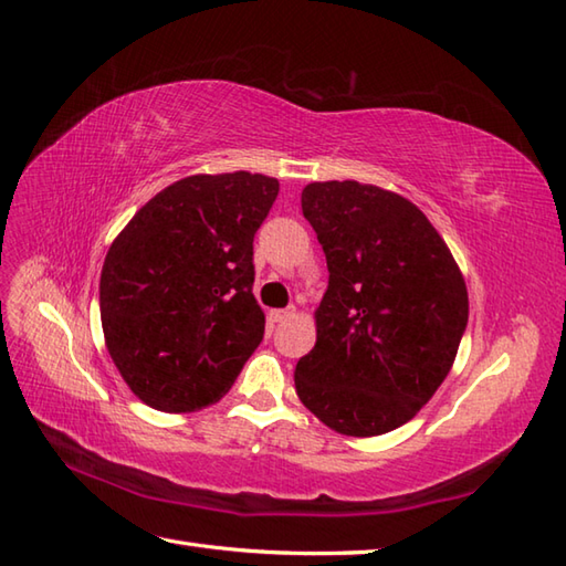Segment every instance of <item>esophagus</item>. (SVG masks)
Listing matches in <instances>:
<instances>
[{
  "label": "esophagus",
  "mask_w": 566,
  "mask_h": 566,
  "mask_svg": "<svg viewBox=\"0 0 566 566\" xmlns=\"http://www.w3.org/2000/svg\"><path fill=\"white\" fill-rule=\"evenodd\" d=\"M290 316H294V306L270 311V321H272V323H282V321H286Z\"/></svg>",
  "instance_id": "esophagus-1"
}]
</instances>
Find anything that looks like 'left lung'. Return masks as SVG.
I'll use <instances>...</instances> for the list:
<instances>
[{
  "label": "left lung",
  "instance_id": "8db88e82",
  "mask_svg": "<svg viewBox=\"0 0 566 566\" xmlns=\"http://www.w3.org/2000/svg\"><path fill=\"white\" fill-rule=\"evenodd\" d=\"M302 211L326 252L328 290L296 394L343 436H381L448 377L469 318L464 276L426 213L394 191L311 182Z\"/></svg>",
  "mask_w": 566,
  "mask_h": 566
}]
</instances>
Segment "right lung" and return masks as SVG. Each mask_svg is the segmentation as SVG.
Segmentation results:
<instances>
[{
    "mask_svg": "<svg viewBox=\"0 0 566 566\" xmlns=\"http://www.w3.org/2000/svg\"><path fill=\"white\" fill-rule=\"evenodd\" d=\"M280 195L274 177L191 175L155 195L106 252V350L143 403L189 413L233 387L264 335L252 238Z\"/></svg>",
    "mask_w": 566,
    "mask_h": 566,
    "instance_id": "add662e5",
    "label": "right lung"
}]
</instances>
